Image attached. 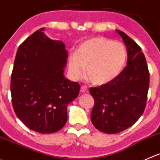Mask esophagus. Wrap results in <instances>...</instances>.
Instances as JSON below:
<instances>
[{
	"mask_svg": "<svg viewBox=\"0 0 160 160\" xmlns=\"http://www.w3.org/2000/svg\"><path fill=\"white\" fill-rule=\"evenodd\" d=\"M80 92H81L82 93H86V92H89V89H88L87 86H81V90H80Z\"/></svg>",
	"mask_w": 160,
	"mask_h": 160,
	"instance_id": "1",
	"label": "esophagus"
}]
</instances>
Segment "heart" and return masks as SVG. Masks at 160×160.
Returning <instances> with one entry per match:
<instances>
[{
    "label": "heart",
    "mask_w": 160,
    "mask_h": 160,
    "mask_svg": "<svg viewBox=\"0 0 160 160\" xmlns=\"http://www.w3.org/2000/svg\"><path fill=\"white\" fill-rule=\"evenodd\" d=\"M127 52L120 42L105 38H93L82 42L74 55L68 57V72L73 79L86 77L97 86L107 84L115 78L127 61Z\"/></svg>",
    "instance_id": "obj_1"
}]
</instances>
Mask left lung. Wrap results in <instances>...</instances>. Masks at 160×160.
Returning <instances> with one entry per match:
<instances>
[{
  "label": "left lung",
  "mask_w": 160,
  "mask_h": 160,
  "mask_svg": "<svg viewBox=\"0 0 160 160\" xmlns=\"http://www.w3.org/2000/svg\"><path fill=\"white\" fill-rule=\"evenodd\" d=\"M116 31L127 46V67L112 82L89 89L95 101L91 121L106 133L123 131L139 119L149 87V72L141 48L124 32Z\"/></svg>",
  "instance_id": "1"
}]
</instances>
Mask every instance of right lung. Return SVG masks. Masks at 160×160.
Instances as JSON below:
<instances>
[{
    "label": "right lung",
    "instance_id": "obj_1",
    "mask_svg": "<svg viewBox=\"0 0 160 160\" xmlns=\"http://www.w3.org/2000/svg\"><path fill=\"white\" fill-rule=\"evenodd\" d=\"M41 28L17 50L11 94L15 113L26 127L41 133L61 130L68 121V106L80 86L63 75L68 52L60 41L52 40Z\"/></svg>",
    "mask_w": 160,
    "mask_h": 160
}]
</instances>
